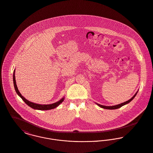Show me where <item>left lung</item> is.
Wrapping results in <instances>:
<instances>
[{"instance_id":"8db88e82","label":"left lung","mask_w":153,"mask_h":153,"mask_svg":"<svg viewBox=\"0 0 153 153\" xmlns=\"http://www.w3.org/2000/svg\"><path fill=\"white\" fill-rule=\"evenodd\" d=\"M137 93H138V91H137L136 93V94L130 99V100H128V101H127V102H122V103H121V104H117V105H112V106H105V105H101V104H98V103H96V104L97 105H99V107H100L101 108H104V109H108V110H114V109H117V108H120L121 107H122V106H123V105H126V104H128V103H129L130 102H131L135 97H136V94H137Z\"/></svg>"}]
</instances>
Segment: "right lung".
<instances>
[{"instance_id":"1","label":"right lung","mask_w":153,"mask_h":153,"mask_svg":"<svg viewBox=\"0 0 153 153\" xmlns=\"http://www.w3.org/2000/svg\"><path fill=\"white\" fill-rule=\"evenodd\" d=\"M15 70H14L13 76V84H14V87H15V91H16V92L17 94L19 95V96H20L22 98V99L25 102L27 105H28L29 107H30L31 108L35 109V110H51V109H53V108L57 107V106H59L62 102L64 101L65 97H63L59 102H56L53 103V104H36V103H34V102H30V101L26 100L23 96H22V94H20V93L19 92V91L18 90L17 85H16V79H15Z\"/></svg>"}]
</instances>
